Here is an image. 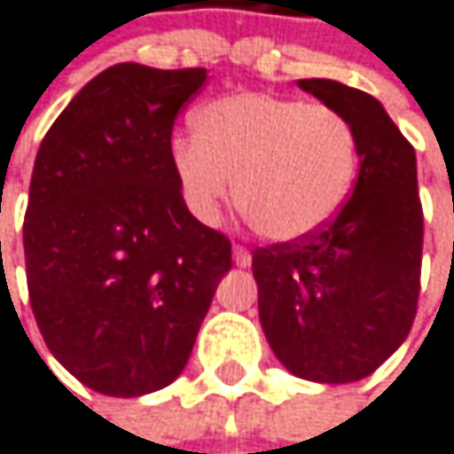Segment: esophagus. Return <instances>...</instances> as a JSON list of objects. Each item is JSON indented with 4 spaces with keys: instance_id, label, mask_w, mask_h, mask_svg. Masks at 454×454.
Masks as SVG:
<instances>
[{
    "instance_id": "1",
    "label": "esophagus",
    "mask_w": 454,
    "mask_h": 454,
    "mask_svg": "<svg viewBox=\"0 0 454 454\" xmlns=\"http://www.w3.org/2000/svg\"><path fill=\"white\" fill-rule=\"evenodd\" d=\"M232 259H235L238 267H251V254H248V248H243V246H235V248H232Z\"/></svg>"
}]
</instances>
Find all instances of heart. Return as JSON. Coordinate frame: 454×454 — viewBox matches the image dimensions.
I'll return each instance as SVG.
<instances>
[{
  "instance_id": "heart-1",
  "label": "heart",
  "mask_w": 454,
  "mask_h": 454,
  "mask_svg": "<svg viewBox=\"0 0 454 454\" xmlns=\"http://www.w3.org/2000/svg\"><path fill=\"white\" fill-rule=\"evenodd\" d=\"M171 171L200 222H214L235 192L259 235L292 243L324 230L348 203L358 138L334 106L246 90L195 112V138L171 144Z\"/></svg>"
}]
</instances>
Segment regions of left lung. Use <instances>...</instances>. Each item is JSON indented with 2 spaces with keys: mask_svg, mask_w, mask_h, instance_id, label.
<instances>
[{
  "mask_svg": "<svg viewBox=\"0 0 454 454\" xmlns=\"http://www.w3.org/2000/svg\"><path fill=\"white\" fill-rule=\"evenodd\" d=\"M297 85L350 120L358 179L324 230L254 251L259 324L294 377L342 385L369 377L399 350L418 313V157L369 93L337 80Z\"/></svg>",
  "mask_w": 454,
  "mask_h": 454,
  "instance_id": "left-lung-1",
  "label": "left lung"
}]
</instances>
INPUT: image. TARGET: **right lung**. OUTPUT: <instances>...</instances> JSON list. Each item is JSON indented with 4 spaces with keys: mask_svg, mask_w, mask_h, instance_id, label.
I'll use <instances>...</instances> for the list:
<instances>
[{
    "mask_svg": "<svg viewBox=\"0 0 454 454\" xmlns=\"http://www.w3.org/2000/svg\"><path fill=\"white\" fill-rule=\"evenodd\" d=\"M206 69L117 64L39 144L23 251L44 345L82 385L133 399L187 366L230 240L200 224L171 171L179 109Z\"/></svg>",
    "mask_w": 454,
    "mask_h": 454,
    "instance_id": "obj_1",
    "label": "right lung"
}]
</instances>
